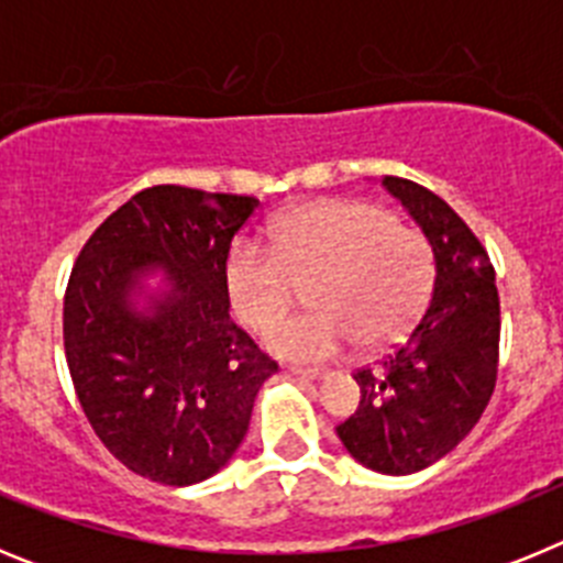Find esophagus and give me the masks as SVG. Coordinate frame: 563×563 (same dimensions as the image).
Masks as SVG:
<instances>
[{
  "instance_id": "34e87169",
  "label": "esophagus",
  "mask_w": 563,
  "mask_h": 563,
  "mask_svg": "<svg viewBox=\"0 0 563 563\" xmlns=\"http://www.w3.org/2000/svg\"><path fill=\"white\" fill-rule=\"evenodd\" d=\"M290 372L296 377H301V380H321L327 375L324 369H307V366H290Z\"/></svg>"
}]
</instances>
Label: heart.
<instances>
[{"instance_id":"1","label":"heart","mask_w":563,"mask_h":563,"mask_svg":"<svg viewBox=\"0 0 563 563\" xmlns=\"http://www.w3.org/2000/svg\"><path fill=\"white\" fill-rule=\"evenodd\" d=\"M225 285L251 330L277 323L310 286L317 312L277 323L265 343L290 361H327L352 343L383 350L415 324L434 285V251L426 233L375 202H307L276 222L273 247H233Z\"/></svg>"}]
</instances>
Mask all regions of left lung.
<instances>
[{
    "label": "left lung",
    "mask_w": 563,
    "mask_h": 563,
    "mask_svg": "<svg viewBox=\"0 0 563 563\" xmlns=\"http://www.w3.org/2000/svg\"><path fill=\"white\" fill-rule=\"evenodd\" d=\"M383 186L431 242L434 290L409 338L352 375L361 402L335 431L361 465L406 476L454 451L494 395L499 290L487 251L449 202L402 177Z\"/></svg>",
    "instance_id": "1"
}]
</instances>
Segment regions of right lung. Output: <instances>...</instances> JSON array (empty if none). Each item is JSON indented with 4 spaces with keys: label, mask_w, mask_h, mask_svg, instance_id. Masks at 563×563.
Segmentation results:
<instances>
[{
    "label": "right lung",
    "mask_w": 563,
    "mask_h": 563,
    "mask_svg": "<svg viewBox=\"0 0 563 563\" xmlns=\"http://www.w3.org/2000/svg\"><path fill=\"white\" fill-rule=\"evenodd\" d=\"M256 197L152 186L87 239L64 292V352L78 402L118 462L161 485H197L245 440L278 369L231 321L228 253ZM161 269L169 287L133 301Z\"/></svg>",
    "instance_id": "obj_1"
}]
</instances>
